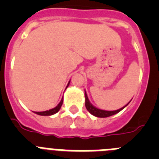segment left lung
Here are the masks:
<instances>
[{
  "label": "left lung",
  "mask_w": 159,
  "mask_h": 159,
  "mask_svg": "<svg viewBox=\"0 0 159 159\" xmlns=\"http://www.w3.org/2000/svg\"><path fill=\"white\" fill-rule=\"evenodd\" d=\"M129 103V102H128ZM127 103V104H128ZM127 104L126 106H127ZM85 106H86L87 110L90 112V113L93 115V116H96V117H99V118H106V117H109V116H111L113 115H116L117 114L118 112H119L120 111H122L125 107H123L120 108L119 110L116 111H103V110H100V109H98V108L95 107L92 104H91V102H90L89 99L88 98V95H87L86 92H85Z\"/></svg>",
  "instance_id": "left-lung-1"
}]
</instances>
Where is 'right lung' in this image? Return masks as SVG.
Listing matches in <instances>:
<instances>
[{
    "label": "right lung",
    "instance_id": "obj_1",
    "mask_svg": "<svg viewBox=\"0 0 159 159\" xmlns=\"http://www.w3.org/2000/svg\"><path fill=\"white\" fill-rule=\"evenodd\" d=\"M68 84H69V83H68ZM68 84H67V85H68ZM62 104H63V98H62V99H61V101L60 102V103H59V104L57 105L56 107L52 108V109H51V110L45 111L36 112V114H37V115H40V116H52V115H54V114L57 113V112L60 111V107H61V106H62Z\"/></svg>",
    "mask_w": 159,
    "mask_h": 159
}]
</instances>
